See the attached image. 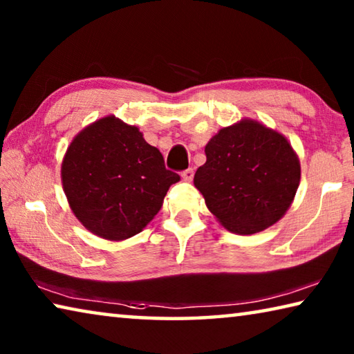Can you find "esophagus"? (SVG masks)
I'll list each match as a JSON object with an SVG mask.
<instances>
[{
    "instance_id": "1",
    "label": "esophagus",
    "mask_w": 354,
    "mask_h": 354,
    "mask_svg": "<svg viewBox=\"0 0 354 354\" xmlns=\"http://www.w3.org/2000/svg\"><path fill=\"white\" fill-rule=\"evenodd\" d=\"M194 175H195V171H194V169H187V170H184L183 173H181V176H183V179L184 181H187V183H190L192 179H194Z\"/></svg>"
}]
</instances>
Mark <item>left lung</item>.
Instances as JSON below:
<instances>
[{
  "instance_id": "8db88e82",
  "label": "left lung",
  "mask_w": 354,
  "mask_h": 354,
  "mask_svg": "<svg viewBox=\"0 0 354 354\" xmlns=\"http://www.w3.org/2000/svg\"><path fill=\"white\" fill-rule=\"evenodd\" d=\"M194 183L227 231L254 234L283 217L299 184V160L284 136L253 120L218 131Z\"/></svg>"
}]
</instances>
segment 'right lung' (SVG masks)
<instances>
[{
    "label": "right lung",
    "instance_id": "right-lung-1",
    "mask_svg": "<svg viewBox=\"0 0 354 354\" xmlns=\"http://www.w3.org/2000/svg\"><path fill=\"white\" fill-rule=\"evenodd\" d=\"M179 175L165 169L139 128L106 117L82 129L65 153L62 185L77 220L107 241L133 237L162 207Z\"/></svg>",
    "mask_w": 354,
    "mask_h": 354
}]
</instances>
